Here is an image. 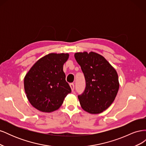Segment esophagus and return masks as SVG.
Wrapping results in <instances>:
<instances>
[{"label":"esophagus","instance_id":"34e87169","mask_svg":"<svg viewBox=\"0 0 146 146\" xmlns=\"http://www.w3.org/2000/svg\"><path fill=\"white\" fill-rule=\"evenodd\" d=\"M70 88H71V90L73 91H74V83H70Z\"/></svg>","mask_w":146,"mask_h":146}]
</instances>
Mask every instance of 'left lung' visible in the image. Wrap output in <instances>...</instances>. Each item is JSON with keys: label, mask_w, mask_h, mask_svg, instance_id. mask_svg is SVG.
<instances>
[{"label": "left lung", "mask_w": 146, "mask_h": 146, "mask_svg": "<svg viewBox=\"0 0 146 146\" xmlns=\"http://www.w3.org/2000/svg\"><path fill=\"white\" fill-rule=\"evenodd\" d=\"M85 76L86 88L78 98L82 109L91 114L107 110L116 98L119 88L118 75L103 56L94 52L74 54Z\"/></svg>", "instance_id": "obj_1"}]
</instances>
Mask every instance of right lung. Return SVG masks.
Here are the masks:
<instances>
[{"mask_svg":"<svg viewBox=\"0 0 146 146\" xmlns=\"http://www.w3.org/2000/svg\"><path fill=\"white\" fill-rule=\"evenodd\" d=\"M69 54L51 53L35 63L24 77V90L33 107L42 112L58 110L71 89L66 81L63 65Z\"/></svg>","mask_w":146,"mask_h":146,"instance_id":"add662e5","label":"right lung"}]
</instances>
